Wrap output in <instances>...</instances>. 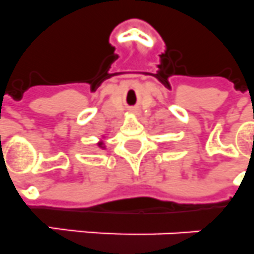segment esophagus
Masks as SVG:
<instances>
[{
	"label": "esophagus",
	"instance_id": "1",
	"mask_svg": "<svg viewBox=\"0 0 254 254\" xmlns=\"http://www.w3.org/2000/svg\"><path fill=\"white\" fill-rule=\"evenodd\" d=\"M133 112H134V111H133Z\"/></svg>",
	"mask_w": 254,
	"mask_h": 254
}]
</instances>
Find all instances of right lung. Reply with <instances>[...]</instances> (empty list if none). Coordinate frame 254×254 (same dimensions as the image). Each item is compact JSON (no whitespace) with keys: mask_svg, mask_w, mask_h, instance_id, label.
Segmentation results:
<instances>
[{"mask_svg":"<svg viewBox=\"0 0 254 254\" xmlns=\"http://www.w3.org/2000/svg\"><path fill=\"white\" fill-rule=\"evenodd\" d=\"M97 146L101 148V150H106V143H104V135H102V138L99 139V142L97 143Z\"/></svg>","mask_w":254,"mask_h":254,"instance_id":"add662e5","label":"right lung"}]
</instances>
